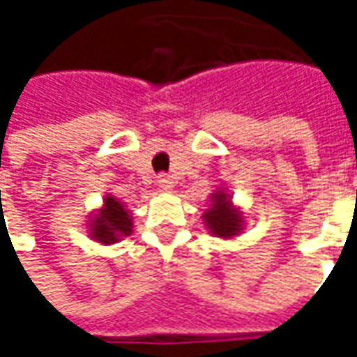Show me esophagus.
I'll use <instances>...</instances> for the list:
<instances>
[{"instance_id": "1", "label": "esophagus", "mask_w": 357, "mask_h": 357, "mask_svg": "<svg viewBox=\"0 0 357 357\" xmlns=\"http://www.w3.org/2000/svg\"><path fill=\"white\" fill-rule=\"evenodd\" d=\"M156 183H158V187H160L162 191H170L172 187H174V181H172L170 176H166V174H160L158 179H156Z\"/></svg>"}]
</instances>
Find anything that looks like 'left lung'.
I'll return each mask as SVG.
<instances>
[{
    "label": "left lung",
    "mask_w": 357,
    "mask_h": 357,
    "mask_svg": "<svg viewBox=\"0 0 357 357\" xmlns=\"http://www.w3.org/2000/svg\"><path fill=\"white\" fill-rule=\"evenodd\" d=\"M204 222L218 237H233L241 229L239 212L231 208L225 193H216L212 197V206L204 214Z\"/></svg>",
    "instance_id": "1"
}]
</instances>
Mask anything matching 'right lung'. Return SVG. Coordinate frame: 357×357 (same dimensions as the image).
<instances>
[{
    "mask_svg": "<svg viewBox=\"0 0 357 357\" xmlns=\"http://www.w3.org/2000/svg\"><path fill=\"white\" fill-rule=\"evenodd\" d=\"M89 231L93 233L95 239L101 241L105 245L116 243L120 241V237L130 235L132 231L130 214L116 199L109 197V199H105V208L95 216Z\"/></svg>",
    "mask_w": 357,
    "mask_h": 357,
    "instance_id": "obj_1",
    "label": "right lung"
}]
</instances>
